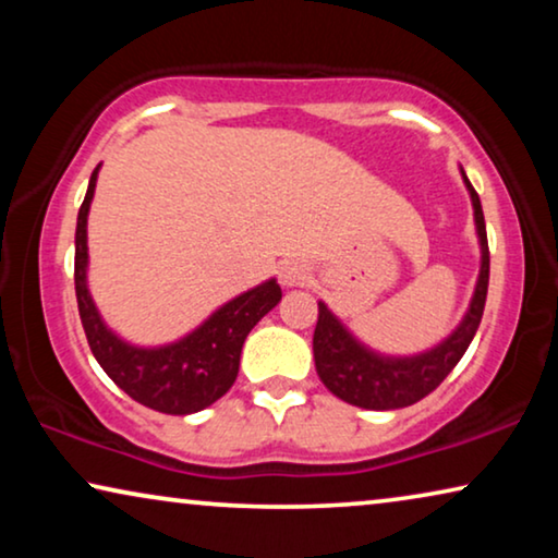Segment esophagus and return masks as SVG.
<instances>
[{
  "label": "esophagus",
  "instance_id": "1",
  "mask_svg": "<svg viewBox=\"0 0 558 558\" xmlns=\"http://www.w3.org/2000/svg\"><path fill=\"white\" fill-rule=\"evenodd\" d=\"M279 281L284 287H300L307 281V269L300 262H284L279 266Z\"/></svg>",
  "mask_w": 558,
  "mask_h": 558
}]
</instances>
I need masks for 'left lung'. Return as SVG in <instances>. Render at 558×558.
I'll list each match as a JSON object with an SVG mask.
<instances>
[{"instance_id": "1", "label": "left lung", "mask_w": 558, "mask_h": 558, "mask_svg": "<svg viewBox=\"0 0 558 558\" xmlns=\"http://www.w3.org/2000/svg\"><path fill=\"white\" fill-rule=\"evenodd\" d=\"M464 185L470 190L472 208H475V226L480 235V251H483V264H480V279L472 294L470 310L460 327L449 338L429 353L414 357H384L371 353L363 348L340 319L319 302V317L312 338V350H315L317 376L338 399L353 403L361 409L388 411L403 409L411 403L422 401L429 396L441 380H445L464 350L470 348L475 338L480 319H483L487 281H490V251H487V233H485V216L483 205L475 187L470 185L468 174L462 172Z\"/></svg>"}]
</instances>
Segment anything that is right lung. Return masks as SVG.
Returning a JSON list of instances; mask_svg holds the SVG:
<instances>
[{
  "label": "right lung",
  "mask_w": 558,
  "mask_h": 558,
  "mask_svg": "<svg viewBox=\"0 0 558 558\" xmlns=\"http://www.w3.org/2000/svg\"><path fill=\"white\" fill-rule=\"evenodd\" d=\"M96 178L98 167L90 174L86 197L78 210V226H75V300H78L90 353L96 355L106 376L144 407L178 416L203 411L233 386L239 376L243 340L266 312L277 307L281 289L274 279L264 281L213 312L195 332L172 345H129L104 325L86 284V220L90 201H94Z\"/></svg>",
  "instance_id": "obj_1"
}]
</instances>
